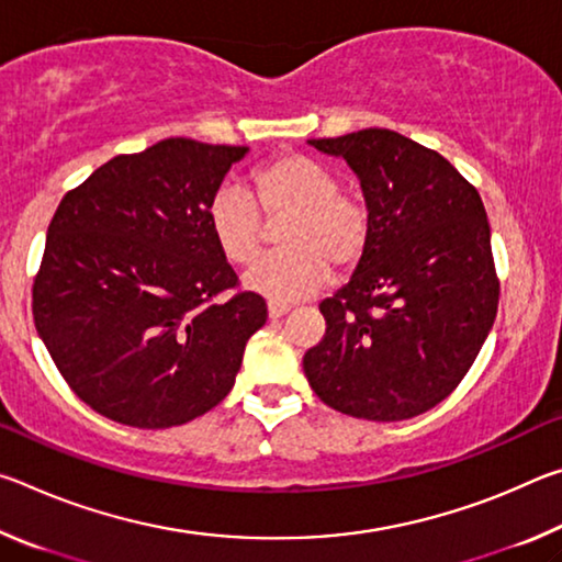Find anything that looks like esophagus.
<instances>
[{"instance_id":"esophagus-1","label":"esophagus","mask_w":562,"mask_h":562,"mask_svg":"<svg viewBox=\"0 0 562 562\" xmlns=\"http://www.w3.org/2000/svg\"><path fill=\"white\" fill-rule=\"evenodd\" d=\"M290 312V304H284V302H268V315H270V319H278V317H282V315H288Z\"/></svg>"}]
</instances>
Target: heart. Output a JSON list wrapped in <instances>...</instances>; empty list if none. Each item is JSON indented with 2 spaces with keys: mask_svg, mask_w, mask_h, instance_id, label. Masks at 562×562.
Segmentation results:
<instances>
[{
  "mask_svg": "<svg viewBox=\"0 0 562 562\" xmlns=\"http://www.w3.org/2000/svg\"><path fill=\"white\" fill-rule=\"evenodd\" d=\"M265 222L282 225L278 243L284 252L262 260L245 284L278 302L325 288L331 265L339 272L355 270L372 237L364 198L339 188L327 166L302 154H280L255 168L250 195L223 186L207 203V225L217 250L237 268L258 262L268 240Z\"/></svg>",
  "mask_w": 562,
  "mask_h": 562,
  "instance_id": "heart-1",
  "label": "heart"
}]
</instances>
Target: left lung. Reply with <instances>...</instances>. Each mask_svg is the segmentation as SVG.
Returning <instances> with one entry per match:
<instances>
[{
    "instance_id": "1",
    "label": "left lung",
    "mask_w": 562,
    "mask_h": 562,
    "mask_svg": "<svg viewBox=\"0 0 562 562\" xmlns=\"http://www.w3.org/2000/svg\"><path fill=\"white\" fill-rule=\"evenodd\" d=\"M310 146L355 170L372 237L351 280L319 304L327 331L302 359L327 406L402 422L443 402L498 312L486 207L449 160L389 128Z\"/></svg>"
}]
</instances>
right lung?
I'll return each instance as SVG.
<instances>
[{
  "instance_id": "right-lung-1",
  "label": "right lung",
  "mask_w": 562,
  "mask_h": 562,
  "mask_svg": "<svg viewBox=\"0 0 562 562\" xmlns=\"http://www.w3.org/2000/svg\"><path fill=\"white\" fill-rule=\"evenodd\" d=\"M245 146L158 140L116 156L61 198L32 312L71 392L136 429L211 412L240 372L268 304L237 288L207 203Z\"/></svg>"
}]
</instances>
